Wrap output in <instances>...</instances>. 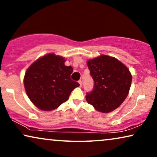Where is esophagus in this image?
Here are the masks:
<instances>
[{
    "instance_id": "obj_1",
    "label": "esophagus",
    "mask_w": 157,
    "mask_h": 157,
    "mask_svg": "<svg viewBox=\"0 0 157 157\" xmlns=\"http://www.w3.org/2000/svg\"><path fill=\"white\" fill-rule=\"evenodd\" d=\"M78 83H79V84H80V86H82V81H81V80H79Z\"/></svg>"
}]
</instances>
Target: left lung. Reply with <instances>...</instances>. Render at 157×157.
<instances>
[{"label":"left lung","instance_id":"8db88e82","mask_svg":"<svg viewBox=\"0 0 157 157\" xmlns=\"http://www.w3.org/2000/svg\"><path fill=\"white\" fill-rule=\"evenodd\" d=\"M94 86L86 96L87 102L102 113L118 108L127 96L132 74L126 66L115 58L101 55L87 62Z\"/></svg>","mask_w":157,"mask_h":157}]
</instances>
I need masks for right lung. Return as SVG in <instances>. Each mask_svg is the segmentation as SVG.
<instances>
[{
	"instance_id": "obj_1",
	"label": "right lung",
	"mask_w": 157,
	"mask_h": 157,
	"mask_svg": "<svg viewBox=\"0 0 157 157\" xmlns=\"http://www.w3.org/2000/svg\"><path fill=\"white\" fill-rule=\"evenodd\" d=\"M63 57L49 53L40 58L28 68L24 86L30 100L43 111H51L68 99L79 83L71 79V66L64 64Z\"/></svg>"
}]
</instances>
